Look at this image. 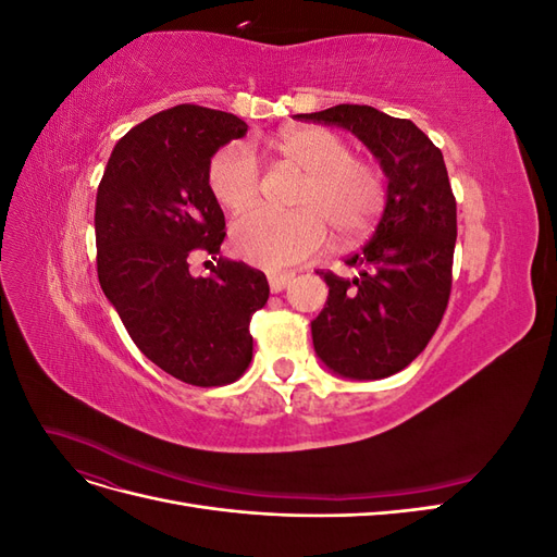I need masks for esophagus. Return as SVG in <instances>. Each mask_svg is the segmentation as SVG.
Returning a JSON list of instances; mask_svg holds the SVG:
<instances>
[{"mask_svg":"<svg viewBox=\"0 0 557 557\" xmlns=\"http://www.w3.org/2000/svg\"><path fill=\"white\" fill-rule=\"evenodd\" d=\"M269 288H272V293H281L290 285L293 281V274L290 272H283V274H269Z\"/></svg>","mask_w":557,"mask_h":557,"instance_id":"1","label":"esophagus"}]
</instances>
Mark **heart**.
I'll use <instances>...</instances> for the list:
<instances>
[{
    "instance_id": "1",
    "label": "heart",
    "mask_w": 557,
    "mask_h": 557,
    "mask_svg": "<svg viewBox=\"0 0 557 557\" xmlns=\"http://www.w3.org/2000/svg\"><path fill=\"white\" fill-rule=\"evenodd\" d=\"M276 146L305 172L293 205L297 211L252 209L232 223L239 258L278 269L307 260L327 244V225L346 239L372 227L383 207V176L372 162L352 158L348 141L327 127H290ZM211 195L227 211H244L260 195V158L250 141L218 148L207 170Z\"/></svg>"
}]
</instances>
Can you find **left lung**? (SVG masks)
<instances>
[{
  "label": "left lung",
  "mask_w": 557,
  "mask_h": 557,
  "mask_svg": "<svg viewBox=\"0 0 557 557\" xmlns=\"http://www.w3.org/2000/svg\"><path fill=\"white\" fill-rule=\"evenodd\" d=\"M295 117L352 132L387 178L374 237L346 262L358 274L315 272L330 295L311 336L334 374L393 376L423 352L448 307L458 213L444 156L407 117L374 107L339 104Z\"/></svg>",
  "instance_id": "left-lung-1"
}]
</instances>
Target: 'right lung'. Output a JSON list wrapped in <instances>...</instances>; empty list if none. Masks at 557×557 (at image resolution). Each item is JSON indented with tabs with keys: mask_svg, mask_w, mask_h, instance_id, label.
I'll use <instances>...</instances> for the list:
<instances>
[{
	"mask_svg": "<svg viewBox=\"0 0 557 557\" xmlns=\"http://www.w3.org/2000/svg\"><path fill=\"white\" fill-rule=\"evenodd\" d=\"M246 132L242 117L225 111H160L115 144L97 188L99 285L144 356L199 387L246 372L250 318L269 299L262 272L215 258L225 215L207 170L218 148ZM199 251L216 260L207 277L189 274Z\"/></svg>",
	"mask_w": 557,
	"mask_h": 557,
	"instance_id": "obj_1",
	"label": "right lung"
}]
</instances>
